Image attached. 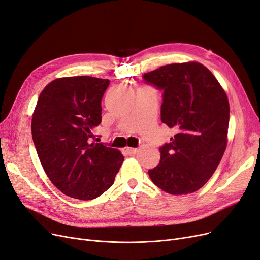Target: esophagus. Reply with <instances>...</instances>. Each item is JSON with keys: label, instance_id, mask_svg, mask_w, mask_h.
Returning a JSON list of instances; mask_svg holds the SVG:
<instances>
[{"label": "esophagus", "instance_id": "1", "mask_svg": "<svg viewBox=\"0 0 260 260\" xmlns=\"http://www.w3.org/2000/svg\"><path fill=\"white\" fill-rule=\"evenodd\" d=\"M125 152L128 154V155H135L137 153V149H134V148H126L125 149Z\"/></svg>", "mask_w": 260, "mask_h": 260}]
</instances>
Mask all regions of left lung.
<instances>
[{"label":"left lung","mask_w":260,"mask_h":260,"mask_svg":"<svg viewBox=\"0 0 260 260\" xmlns=\"http://www.w3.org/2000/svg\"><path fill=\"white\" fill-rule=\"evenodd\" d=\"M142 77L162 91L161 122L176 132L159 148L160 161L149 175L168 193H192L208 182L226 149V93L207 68L194 61L162 66Z\"/></svg>","instance_id":"obj_1"}]
</instances>
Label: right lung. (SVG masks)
<instances>
[{"mask_svg":"<svg viewBox=\"0 0 260 260\" xmlns=\"http://www.w3.org/2000/svg\"><path fill=\"white\" fill-rule=\"evenodd\" d=\"M108 80L92 76L57 78L42 90L31 119L32 141L55 187L68 197L93 200L115 182L123 155L91 142L102 121L101 101Z\"/></svg>","mask_w":260,"mask_h":260,"instance_id":"right-lung-1","label":"right lung"}]
</instances>
